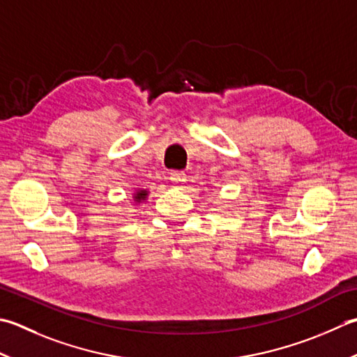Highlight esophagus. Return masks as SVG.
<instances>
[{"mask_svg":"<svg viewBox=\"0 0 357 357\" xmlns=\"http://www.w3.org/2000/svg\"><path fill=\"white\" fill-rule=\"evenodd\" d=\"M170 181L174 187H183L187 181V176L184 172H172L170 173Z\"/></svg>","mask_w":357,"mask_h":357,"instance_id":"esophagus-1","label":"esophagus"}]
</instances>
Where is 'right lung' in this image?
Wrapping results in <instances>:
<instances>
[{"label": "right lung", "instance_id": "add662e5", "mask_svg": "<svg viewBox=\"0 0 357 357\" xmlns=\"http://www.w3.org/2000/svg\"><path fill=\"white\" fill-rule=\"evenodd\" d=\"M146 197H149V192H146V190H137L135 193V201L136 202H142V201H145Z\"/></svg>", "mask_w": 357, "mask_h": 357}]
</instances>
